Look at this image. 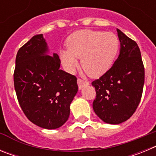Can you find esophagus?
<instances>
[{"mask_svg":"<svg viewBox=\"0 0 156 156\" xmlns=\"http://www.w3.org/2000/svg\"><path fill=\"white\" fill-rule=\"evenodd\" d=\"M77 83H78V86H79L80 89H82L84 86L89 85V82H88V81L83 80L80 79V78H78V80H77Z\"/></svg>","mask_w":156,"mask_h":156,"instance_id":"obj_1","label":"esophagus"}]
</instances>
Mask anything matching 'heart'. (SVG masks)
Returning a JSON list of instances; mask_svg holds the SVG:
<instances>
[{"instance_id": "obj_1", "label": "heart", "mask_w": 156, "mask_h": 156, "mask_svg": "<svg viewBox=\"0 0 156 156\" xmlns=\"http://www.w3.org/2000/svg\"><path fill=\"white\" fill-rule=\"evenodd\" d=\"M66 45L68 49L60 52L65 67L73 71L80 58L81 67L85 73L98 77L111 67L119 51V41L113 33L83 30L71 34Z\"/></svg>"}]
</instances>
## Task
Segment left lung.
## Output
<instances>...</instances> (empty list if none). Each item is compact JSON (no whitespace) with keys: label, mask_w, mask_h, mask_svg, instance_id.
Returning <instances> with one entry per match:
<instances>
[{"label":"left lung","mask_w":156,"mask_h":156,"mask_svg":"<svg viewBox=\"0 0 156 156\" xmlns=\"http://www.w3.org/2000/svg\"><path fill=\"white\" fill-rule=\"evenodd\" d=\"M120 52L113 66L91 83L94 111L105 122L119 124L134 113L142 96L144 67L137 43L117 29Z\"/></svg>","instance_id":"obj_1"}]
</instances>
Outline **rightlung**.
Returning a JSON list of instances; mask_svg holds the SVG:
<instances>
[{"label": "right lung", "instance_id": "right-lung-1", "mask_svg": "<svg viewBox=\"0 0 156 156\" xmlns=\"http://www.w3.org/2000/svg\"><path fill=\"white\" fill-rule=\"evenodd\" d=\"M42 34L19 48L14 71L16 96L26 116L37 126L56 129L69 119L78 91L76 77L60 69L57 54L48 55Z\"/></svg>", "mask_w": 156, "mask_h": 156}]
</instances>
